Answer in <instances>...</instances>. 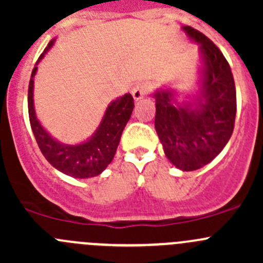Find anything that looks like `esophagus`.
<instances>
[{"mask_svg": "<svg viewBox=\"0 0 263 263\" xmlns=\"http://www.w3.org/2000/svg\"><path fill=\"white\" fill-rule=\"evenodd\" d=\"M131 92L134 99L136 100V102H139V100H141L142 98L145 97V94H146V86H145L144 84H136L132 87Z\"/></svg>", "mask_w": 263, "mask_h": 263, "instance_id": "esophagus-1", "label": "esophagus"}]
</instances>
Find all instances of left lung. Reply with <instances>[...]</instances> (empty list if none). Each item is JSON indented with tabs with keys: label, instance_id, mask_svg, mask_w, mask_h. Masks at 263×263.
Returning <instances> with one entry per match:
<instances>
[{
	"label": "left lung",
	"instance_id": "8db88e82",
	"mask_svg": "<svg viewBox=\"0 0 263 263\" xmlns=\"http://www.w3.org/2000/svg\"><path fill=\"white\" fill-rule=\"evenodd\" d=\"M200 46L201 67L196 95L179 97L171 86L153 92L155 129L164 154L176 168L192 172L214 160L234 129L237 95L232 70L220 49L200 31L182 26Z\"/></svg>",
	"mask_w": 263,
	"mask_h": 263
}]
</instances>
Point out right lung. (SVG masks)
I'll list each match as a JSON object with an SVG mask.
<instances>
[{
	"mask_svg": "<svg viewBox=\"0 0 263 263\" xmlns=\"http://www.w3.org/2000/svg\"><path fill=\"white\" fill-rule=\"evenodd\" d=\"M55 39H52L42 53L31 72L28 90V109L34 137L44 158L57 171L72 178L85 179L97 177L110 164L119 145L122 132L134 110V98L129 92L112 100L94 134L85 141L76 145L63 144L52 136L39 122L34 108V78L38 63L52 48Z\"/></svg>",
	"mask_w": 263,
	"mask_h": 263,
	"instance_id": "right-lung-1",
	"label": "right lung"
}]
</instances>
